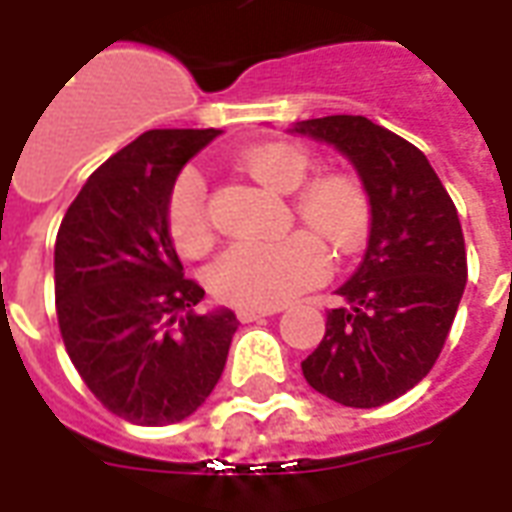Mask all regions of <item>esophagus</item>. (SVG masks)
<instances>
[{
  "instance_id": "34e87169",
  "label": "esophagus",
  "mask_w": 512,
  "mask_h": 512,
  "mask_svg": "<svg viewBox=\"0 0 512 512\" xmlns=\"http://www.w3.org/2000/svg\"><path fill=\"white\" fill-rule=\"evenodd\" d=\"M274 312L279 310H274V307H271V310H252V307H241L235 315H238V321L241 323H252V321H260V318H268V315H274Z\"/></svg>"
}]
</instances>
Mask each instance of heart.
Masks as SVG:
<instances>
[{"instance_id": "b5f03b06", "label": "heart", "mask_w": 512, "mask_h": 512, "mask_svg": "<svg viewBox=\"0 0 512 512\" xmlns=\"http://www.w3.org/2000/svg\"><path fill=\"white\" fill-rule=\"evenodd\" d=\"M310 167V156L288 142L252 147L241 158V169L249 178L279 194L295 191L307 180ZM290 208L307 230H296L271 244L241 241L224 249L208 268V285L216 299L252 310L279 307L326 279V246L337 257H354L362 252L373 227V200L365 183L348 172H323L312 178L293 194ZM164 224L169 241L183 257H200L211 249L216 233L200 172L186 169L172 183Z\"/></svg>"}]
</instances>
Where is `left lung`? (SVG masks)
I'll return each mask as SVG.
<instances>
[{"label":"left lung","mask_w":512,"mask_h":512,"mask_svg":"<svg viewBox=\"0 0 512 512\" xmlns=\"http://www.w3.org/2000/svg\"><path fill=\"white\" fill-rule=\"evenodd\" d=\"M299 134L354 161L373 200L365 260L326 312V334L304 362L307 384L351 408L406 395L436 365L466 288V244L455 202L425 153L362 115L304 120Z\"/></svg>","instance_id":"8db88e82"}]
</instances>
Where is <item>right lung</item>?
Returning a JSON list of instances; mask_svg holds the SVG:
<instances>
[{"label":"right lung","instance_id":"add662e5","mask_svg":"<svg viewBox=\"0 0 512 512\" xmlns=\"http://www.w3.org/2000/svg\"><path fill=\"white\" fill-rule=\"evenodd\" d=\"M216 128H153L106 158L62 216L54 299L65 351L101 406L134 425H172L211 395L238 329L197 315L164 208L178 172Z\"/></svg>","mask_w":512,"mask_h":512}]
</instances>
